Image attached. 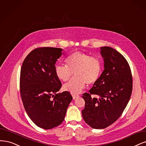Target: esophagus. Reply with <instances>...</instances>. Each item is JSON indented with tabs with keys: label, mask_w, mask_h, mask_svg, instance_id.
I'll return each mask as SVG.
<instances>
[{
	"label": "esophagus",
	"mask_w": 146,
	"mask_h": 146,
	"mask_svg": "<svg viewBox=\"0 0 146 146\" xmlns=\"http://www.w3.org/2000/svg\"><path fill=\"white\" fill-rule=\"evenodd\" d=\"M72 96H73V100H75V99H76V98H78L79 97V95H73Z\"/></svg>",
	"instance_id": "esophagus-1"
}]
</instances>
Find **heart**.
Instances as JSON below:
<instances>
[{"instance_id": "obj_1", "label": "heart", "mask_w": 146, "mask_h": 146, "mask_svg": "<svg viewBox=\"0 0 146 146\" xmlns=\"http://www.w3.org/2000/svg\"><path fill=\"white\" fill-rule=\"evenodd\" d=\"M66 65H56L54 72L56 77L62 82H67L63 87L65 91L74 95L81 93L89 86L95 84L100 79L102 71V64L100 58L82 52H74L65 59Z\"/></svg>"}]
</instances>
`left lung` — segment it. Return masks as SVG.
<instances>
[{
  "label": "left lung",
  "instance_id": "8db88e82",
  "mask_svg": "<svg viewBox=\"0 0 146 146\" xmlns=\"http://www.w3.org/2000/svg\"><path fill=\"white\" fill-rule=\"evenodd\" d=\"M104 70L93 87L82 95L85 108L84 120L92 128L107 127L119 118L127 105L132 92L133 80L127 61L109 46L101 47ZM94 94L98 98H92Z\"/></svg>",
  "mask_w": 146,
  "mask_h": 146
}]
</instances>
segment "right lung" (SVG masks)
Here are the masks:
<instances>
[{
  "instance_id": "obj_1",
  "label": "right lung",
  "mask_w": 146,
  "mask_h": 146,
  "mask_svg": "<svg viewBox=\"0 0 146 146\" xmlns=\"http://www.w3.org/2000/svg\"><path fill=\"white\" fill-rule=\"evenodd\" d=\"M62 49L37 48L22 63L20 92L23 107L31 121L39 127L51 129L64 120L72 100L68 92L56 93L62 86L55 74V64Z\"/></svg>"
}]
</instances>
